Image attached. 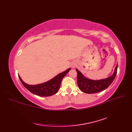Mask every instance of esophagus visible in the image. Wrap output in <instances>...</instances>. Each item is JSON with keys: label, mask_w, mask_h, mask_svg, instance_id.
<instances>
[{"label": "esophagus", "mask_w": 132, "mask_h": 132, "mask_svg": "<svg viewBox=\"0 0 132 132\" xmlns=\"http://www.w3.org/2000/svg\"><path fill=\"white\" fill-rule=\"evenodd\" d=\"M75 64H72V68H74V67H75Z\"/></svg>", "instance_id": "esophagus-1"}]
</instances>
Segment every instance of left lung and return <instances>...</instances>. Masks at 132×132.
<instances>
[{
    "mask_svg": "<svg viewBox=\"0 0 132 132\" xmlns=\"http://www.w3.org/2000/svg\"><path fill=\"white\" fill-rule=\"evenodd\" d=\"M117 64L113 74L105 79L100 80H92L87 78L77 69V83L78 87L81 91L86 94L97 93L107 88L112 83L117 74Z\"/></svg>",
    "mask_w": 132,
    "mask_h": 132,
    "instance_id": "1",
    "label": "left lung"
}]
</instances>
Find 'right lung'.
Masks as SVG:
<instances>
[{"label":"right lung","mask_w":132,"mask_h":132,"mask_svg":"<svg viewBox=\"0 0 132 132\" xmlns=\"http://www.w3.org/2000/svg\"><path fill=\"white\" fill-rule=\"evenodd\" d=\"M70 70L71 69L69 68L66 71L56 75L55 77L47 82L36 85L27 84L21 79L19 75V78L23 86L32 94L40 96H50L55 94L58 91L62 80Z\"/></svg>","instance_id":"1"}]
</instances>
